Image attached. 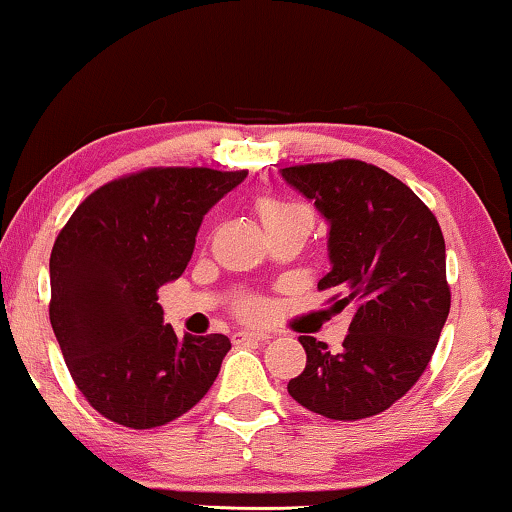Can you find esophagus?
I'll use <instances>...</instances> for the list:
<instances>
[{"instance_id":"obj_1","label":"esophagus","mask_w":512,"mask_h":512,"mask_svg":"<svg viewBox=\"0 0 512 512\" xmlns=\"http://www.w3.org/2000/svg\"><path fill=\"white\" fill-rule=\"evenodd\" d=\"M234 338H236V341L259 343V341H266V338H271V336L266 334V331H246V329H241V331H236Z\"/></svg>"}]
</instances>
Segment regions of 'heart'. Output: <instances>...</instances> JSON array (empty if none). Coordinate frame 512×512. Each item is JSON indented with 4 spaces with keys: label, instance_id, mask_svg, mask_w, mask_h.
<instances>
[{
    "label": "heart",
    "instance_id": "obj_1",
    "mask_svg": "<svg viewBox=\"0 0 512 512\" xmlns=\"http://www.w3.org/2000/svg\"><path fill=\"white\" fill-rule=\"evenodd\" d=\"M255 208L259 220H262V225L266 227V232L285 225H306L311 229L315 222V211L311 204H306V201L301 199L283 197V194H262V197L255 199ZM241 311L246 315H255L257 306L243 304Z\"/></svg>",
    "mask_w": 512,
    "mask_h": 512
}]
</instances>
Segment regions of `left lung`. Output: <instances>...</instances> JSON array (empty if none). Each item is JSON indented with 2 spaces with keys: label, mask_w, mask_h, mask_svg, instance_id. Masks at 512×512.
Wrapping results in <instances>:
<instances>
[{
  "label": "left lung",
  "mask_w": 512,
  "mask_h": 512,
  "mask_svg": "<svg viewBox=\"0 0 512 512\" xmlns=\"http://www.w3.org/2000/svg\"><path fill=\"white\" fill-rule=\"evenodd\" d=\"M292 187L329 220L331 271L318 290L350 308L343 350L299 336L306 369L290 397L329 420H364L399 401L434 355L450 313L445 241L429 206L399 178L362 160L294 164Z\"/></svg>",
  "instance_id": "obj_1"
}]
</instances>
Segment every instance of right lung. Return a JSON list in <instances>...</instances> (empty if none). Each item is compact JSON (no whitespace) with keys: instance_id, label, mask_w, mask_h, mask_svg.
I'll use <instances>...</instances> for the list:
<instances>
[{"instance_id":"add662e5","label":"right lung","mask_w":512,"mask_h":512,"mask_svg":"<svg viewBox=\"0 0 512 512\" xmlns=\"http://www.w3.org/2000/svg\"><path fill=\"white\" fill-rule=\"evenodd\" d=\"M241 171L150 167L97 187L50 253V325L85 401L106 420L155 429L204 399L232 348L176 336L157 290L185 271L194 236Z\"/></svg>"}]
</instances>
